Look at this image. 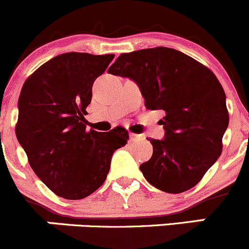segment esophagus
Segmentation results:
<instances>
[{
  "instance_id": "obj_1",
  "label": "esophagus",
  "mask_w": 249,
  "mask_h": 249,
  "mask_svg": "<svg viewBox=\"0 0 249 249\" xmlns=\"http://www.w3.org/2000/svg\"><path fill=\"white\" fill-rule=\"evenodd\" d=\"M140 135H138V134H134V133H129V139H130V142H137V140H139L140 139Z\"/></svg>"
}]
</instances>
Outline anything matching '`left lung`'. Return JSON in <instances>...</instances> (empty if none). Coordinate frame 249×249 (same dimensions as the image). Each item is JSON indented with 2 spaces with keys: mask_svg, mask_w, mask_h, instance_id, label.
Here are the masks:
<instances>
[{
  "mask_svg": "<svg viewBox=\"0 0 249 249\" xmlns=\"http://www.w3.org/2000/svg\"><path fill=\"white\" fill-rule=\"evenodd\" d=\"M109 73L134 81L150 110H163V139H151V159L140 164L159 190L194 188L220 156L229 125L226 97L213 72L173 48L156 47L121 54ZM149 140V139H147Z\"/></svg>",
  "mask_w": 249,
  "mask_h": 249,
  "instance_id": "1",
  "label": "left lung"
}]
</instances>
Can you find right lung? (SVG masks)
<instances>
[{
    "instance_id": "obj_1",
    "label": "right lung",
    "mask_w": 249,
    "mask_h": 249,
    "mask_svg": "<svg viewBox=\"0 0 249 249\" xmlns=\"http://www.w3.org/2000/svg\"><path fill=\"white\" fill-rule=\"evenodd\" d=\"M114 54L64 53L40 66L21 88L16 134L31 168L47 188L66 200H81L103 185L115 150L128 132L87 130L92 87Z\"/></svg>"
}]
</instances>
